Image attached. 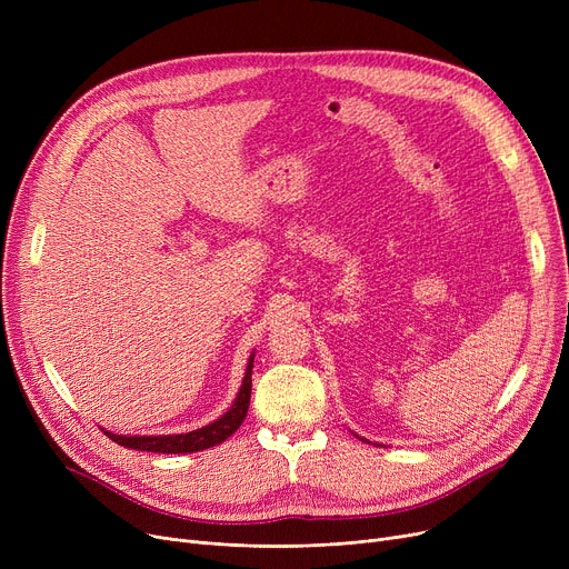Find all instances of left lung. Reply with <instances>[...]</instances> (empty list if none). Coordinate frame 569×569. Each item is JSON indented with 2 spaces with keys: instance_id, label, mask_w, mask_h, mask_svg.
<instances>
[{
  "instance_id": "1",
  "label": "left lung",
  "mask_w": 569,
  "mask_h": 569,
  "mask_svg": "<svg viewBox=\"0 0 569 569\" xmlns=\"http://www.w3.org/2000/svg\"><path fill=\"white\" fill-rule=\"evenodd\" d=\"M360 440H365V438H360Z\"/></svg>"
}]
</instances>
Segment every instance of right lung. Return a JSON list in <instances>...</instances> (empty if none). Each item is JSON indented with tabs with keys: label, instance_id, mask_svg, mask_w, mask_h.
Returning <instances> with one entry per match:
<instances>
[{
	"label": "right lung",
	"instance_id": "right-lung-1",
	"mask_svg": "<svg viewBox=\"0 0 569 569\" xmlns=\"http://www.w3.org/2000/svg\"><path fill=\"white\" fill-rule=\"evenodd\" d=\"M251 369H253V355L249 357L242 387H239L232 406L212 425L189 433H174V436H117L110 431H106V436L117 445L131 447V450L159 452V455H191V452L207 450V447H214L223 442L228 436H232L244 422L249 401H251Z\"/></svg>",
	"mask_w": 569,
	"mask_h": 569
}]
</instances>
